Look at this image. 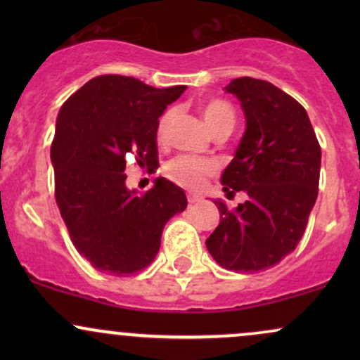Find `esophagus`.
I'll return each mask as SVG.
<instances>
[{"mask_svg":"<svg viewBox=\"0 0 360 360\" xmlns=\"http://www.w3.org/2000/svg\"><path fill=\"white\" fill-rule=\"evenodd\" d=\"M200 200H201V196H198V194H191V193L188 194V203H189V205L198 203V201H200Z\"/></svg>","mask_w":360,"mask_h":360,"instance_id":"obj_1","label":"esophagus"}]
</instances>
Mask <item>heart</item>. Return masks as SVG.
<instances>
[{
  "instance_id": "heart-1",
  "label": "heart",
  "mask_w": 360,
  "mask_h": 360,
  "mask_svg": "<svg viewBox=\"0 0 360 360\" xmlns=\"http://www.w3.org/2000/svg\"><path fill=\"white\" fill-rule=\"evenodd\" d=\"M200 113L213 135L218 134V131H232L235 125V113L232 106L226 101L220 100V98L205 101L200 106ZM174 118V108H167L159 117V122H157V139H159V142H166ZM217 171L218 167L213 160L193 155H177L164 166V172H166L169 179L188 189L203 188L206 181L217 174Z\"/></svg>"
}]
</instances>
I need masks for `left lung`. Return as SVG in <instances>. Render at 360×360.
Instances as JSON below:
<instances>
[{"mask_svg": "<svg viewBox=\"0 0 360 360\" xmlns=\"http://www.w3.org/2000/svg\"><path fill=\"white\" fill-rule=\"evenodd\" d=\"M247 130L221 176L226 196L247 193L235 210L214 201L220 225L206 240L212 257L237 272L269 269L296 249L318 196L321 148L303 106L271 82L232 79Z\"/></svg>", "mask_w": 360, "mask_h": 360, "instance_id": "1", "label": "left lung"}]
</instances>
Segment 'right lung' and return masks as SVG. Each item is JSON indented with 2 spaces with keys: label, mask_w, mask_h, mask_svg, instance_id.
<instances>
[{
  "label": "right lung",
  "mask_w": 360,
  "mask_h": 360,
  "mask_svg": "<svg viewBox=\"0 0 360 360\" xmlns=\"http://www.w3.org/2000/svg\"><path fill=\"white\" fill-rule=\"evenodd\" d=\"M184 89L103 74L62 105L51 147L56 201L74 247L94 269L118 278L146 269L164 225L186 210L184 191L166 177L140 196L125 186L128 157L148 171L159 164L157 122Z\"/></svg>",
  "instance_id": "obj_1"
}]
</instances>
